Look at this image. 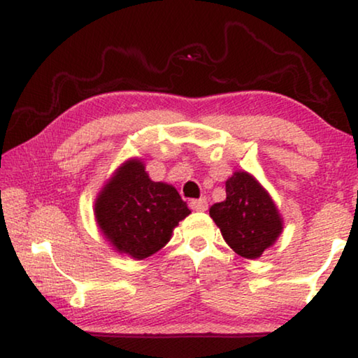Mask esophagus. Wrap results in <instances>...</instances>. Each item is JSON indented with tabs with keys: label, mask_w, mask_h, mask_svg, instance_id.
<instances>
[{
	"label": "esophagus",
	"mask_w": 358,
	"mask_h": 358,
	"mask_svg": "<svg viewBox=\"0 0 358 358\" xmlns=\"http://www.w3.org/2000/svg\"><path fill=\"white\" fill-rule=\"evenodd\" d=\"M190 208L193 210H206L208 209V200L206 198H198V200H190Z\"/></svg>",
	"instance_id": "1"
}]
</instances>
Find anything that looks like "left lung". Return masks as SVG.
Instances as JSON below:
<instances>
[{
    "label": "left lung",
    "instance_id": "obj_1",
    "mask_svg": "<svg viewBox=\"0 0 358 358\" xmlns=\"http://www.w3.org/2000/svg\"><path fill=\"white\" fill-rule=\"evenodd\" d=\"M225 189L227 200L210 206L209 215L236 254L259 259L282 231L278 209L262 185L244 171L234 173Z\"/></svg>",
    "mask_w": 358,
    "mask_h": 358
}]
</instances>
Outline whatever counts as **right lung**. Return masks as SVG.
Here are the masks:
<instances>
[{"mask_svg": "<svg viewBox=\"0 0 358 358\" xmlns=\"http://www.w3.org/2000/svg\"><path fill=\"white\" fill-rule=\"evenodd\" d=\"M190 214L174 187L154 182L139 160L127 162L95 203L101 231L119 252L145 259L171 238L173 228Z\"/></svg>", "mask_w": 358, "mask_h": 358, "instance_id": "add662e5", "label": "right lung"}]
</instances>
